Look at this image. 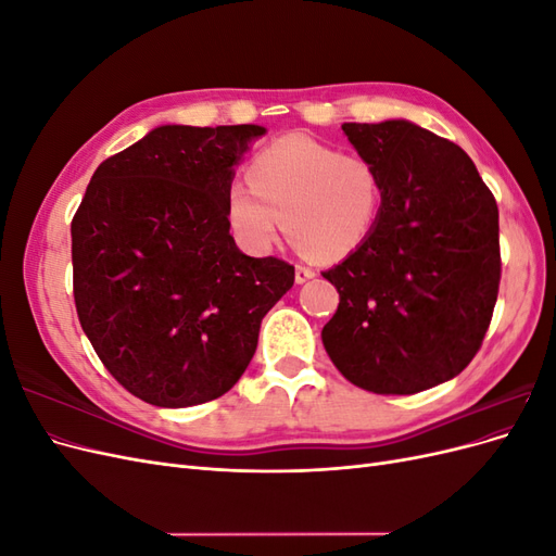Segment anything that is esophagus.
I'll use <instances>...</instances> for the list:
<instances>
[{"label":"esophagus","mask_w":556,"mask_h":556,"mask_svg":"<svg viewBox=\"0 0 556 556\" xmlns=\"http://www.w3.org/2000/svg\"><path fill=\"white\" fill-rule=\"evenodd\" d=\"M311 278H315L313 268H308V266H304V264H296V268H294V280L301 285V282H306V280H311Z\"/></svg>","instance_id":"esophagus-1"}]
</instances>
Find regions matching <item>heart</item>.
<instances>
[{"instance_id":"obj_1","label":"heart","mask_w":556,"mask_h":556,"mask_svg":"<svg viewBox=\"0 0 556 556\" xmlns=\"http://www.w3.org/2000/svg\"><path fill=\"white\" fill-rule=\"evenodd\" d=\"M248 185L227 190V223L239 245L264 255L285 229L315 260H343L371 233L382 201L376 166L362 155L282 137L248 164Z\"/></svg>"}]
</instances>
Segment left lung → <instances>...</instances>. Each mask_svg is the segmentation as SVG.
Here are the masks:
<instances>
[{"mask_svg": "<svg viewBox=\"0 0 556 556\" xmlns=\"http://www.w3.org/2000/svg\"><path fill=\"white\" fill-rule=\"evenodd\" d=\"M343 131L376 166L382 204L368 239L323 274L341 296L323 343L366 392H422L459 376L490 329L496 199L457 143L408 121Z\"/></svg>", "mask_w": 556, "mask_h": 556, "instance_id": "obj_1", "label": "left lung"}]
</instances>
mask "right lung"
Here are the masks:
<instances>
[{"instance_id": "right-lung-1", "label": "right lung", "mask_w": 556, "mask_h": 556, "mask_svg": "<svg viewBox=\"0 0 556 556\" xmlns=\"http://www.w3.org/2000/svg\"><path fill=\"white\" fill-rule=\"evenodd\" d=\"M260 125H162L97 166L72 220L74 301L127 392L185 408L229 392L294 266L248 257L227 190Z\"/></svg>"}]
</instances>
